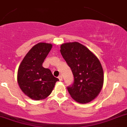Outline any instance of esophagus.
<instances>
[{
	"label": "esophagus",
	"mask_w": 127,
	"mask_h": 127,
	"mask_svg": "<svg viewBox=\"0 0 127 127\" xmlns=\"http://www.w3.org/2000/svg\"><path fill=\"white\" fill-rule=\"evenodd\" d=\"M58 78H59V81H61L62 80H63V76H62L61 75H59Z\"/></svg>",
	"instance_id": "obj_1"
}]
</instances>
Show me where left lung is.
I'll return each mask as SVG.
<instances>
[{"label": "left lung", "mask_w": 127, "mask_h": 127, "mask_svg": "<svg viewBox=\"0 0 127 127\" xmlns=\"http://www.w3.org/2000/svg\"><path fill=\"white\" fill-rule=\"evenodd\" d=\"M60 52L73 75V83L67 87L69 94L78 103H89L97 96L103 87L104 75L99 61L77 42L62 44Z\"/></svg>", "instance_id": "8db88e82"}]
</instances>
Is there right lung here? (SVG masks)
Listing matches in <instances>:
<instances>
[{
    "label": "right lung",
    "instance_id": "add662e5",
    "mask_svg": "<svg viewBox=\"0 0 127 127\" xmlns=\"http://www.w3.org/2000/svg\"><path fill=\"white\" fill-rule=\"evenodd\" d=\"M52 47L51 44H37L28 52L19 67L17 81L19 87L32 99L41 100L48 96L55 83L59 81L50 69L42 66Z\"/></svg>",
    "mask_w": 127,
    "mask_h": 127
}]
</instances>
